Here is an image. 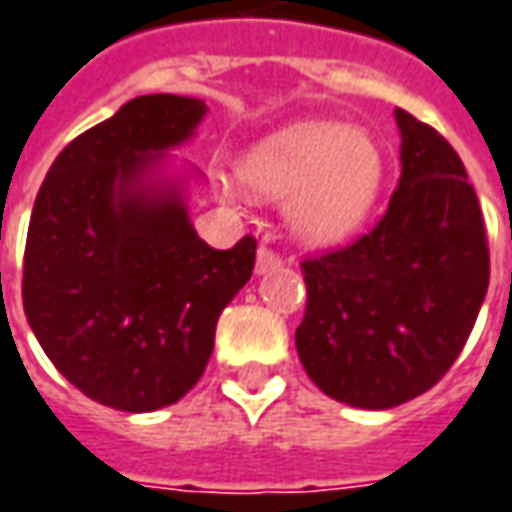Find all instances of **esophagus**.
I'll return each mask as SVG.
<instances>
[{
	"label": "esophagus",
	"instance_id": "obj_1",
	"mask_svg": "<svg viewBox=\"0 0 512 512\" xmlns=\"http://www.w3.org/2000/svg\"><path fill=\"white\" fill-rule=\"evenodd\" d=\"M282 268V257L274 252V249H268V246H260L257 249V274H268V271H277Z\"/></svg>",
	"mask_w": 512,
	"mask_h": 512
}]
</instances>
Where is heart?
Returning a JSON list of instances; mask_svg holds the SVG:
<instances>
[{"instance_id":"obj_1","label":"heart","mask_w":512,"mask_h":512,"mask_svg":"<svg viewBox=\"0 0 512 512\" xmlns=\"http://www.w3.org/2000/svg\"><path fill=\"white\" fill-rule=\"evenodd\" d=\"M238 174L252 194L285 199V219L302 241L332 246L366 224L385 160L368 132L302 121L257 141Z\"/></svg>"}]
</instances>
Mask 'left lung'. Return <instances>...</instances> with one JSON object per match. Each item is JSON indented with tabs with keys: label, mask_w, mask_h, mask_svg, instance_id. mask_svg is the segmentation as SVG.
<instances>
[{
	"label": "left lung",
	"mask_w": 512,
	"mask_h": 512,
	"mask_svg": "<svg viewBox=\"0 0 512 512\" xmlns=\"http://www.w3.org/2000/svg\"><path fill=\"white\" fill-rule=\"evenodd\" d=\"M402 177L377 227L302 263L296 352L343 405L388 410L430 391L463 352L491 260L477 194L441 132L396 107Z\"/></svg>",
	"instance_id": "left-lung-1"
}]
</instances>
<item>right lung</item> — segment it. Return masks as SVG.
<instances>
[{
    "label": "right lung",
    "instance_id": "right-lung-1",
    "mask_svg": "<svg viewBox=\"0 0 512 512\" xmlns=\"http://www.w3.org/2000/svg\"><path fill=\"white\" fill-rule=\"evenodd\" d=\"M207 105L135 96L74 138L46 174L24 249V313L46 357L94 402L152 413L180 402L213 355L216 324L255 268V238L196 235L169 152Z\"/></svg>",
    "mask_w": 512,
    "mask_h": 512
}]
</instances>
